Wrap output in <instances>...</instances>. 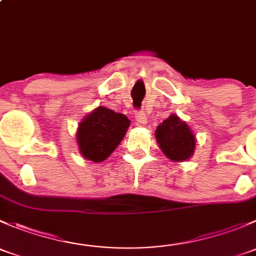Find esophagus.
<instances>
[{
  "label": "esophagus",
  "mask_w": 256,
  "mask_h": 256,
  "mask_svg": "<svg viewBox=\"0 0 256 256\" xmlns=\"http://www.w3.org/2000/svg\"><path fill=\"white\" fill-rule=\"evenodd\" d=\"M136 121H138V125H146L147 124V116L144 112H138L135 116Z\"/></svg>",
  "instance_id": "obj_1"
}]
</instances>
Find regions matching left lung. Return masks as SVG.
<instances>
[{
    "instance_id": "left-lung-1",
    "label": "left lung",
    "mask_w": 256,
    "mask_h": 256,
    "mask_svg": "<svg viewBox=\"0 0 256 256\" xmlns=\"http://www.w3.org/2000/svg\"><path fill=\"white\" fill-rule=\"evenodd\" d=\"M156 141L167 158L183 162L193 156L196 150V136L187 122L176 114H171L154 131Z\"/></svg>"
}]
</instances>
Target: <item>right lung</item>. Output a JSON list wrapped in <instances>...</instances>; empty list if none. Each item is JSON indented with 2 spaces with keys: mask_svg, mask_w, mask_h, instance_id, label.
<instances>
[{
  "mask_svg": "<svg viewBox=\"0 0 256 256\" xmlns=\"http://www.w3.org/2000/svg\"><path fill=\"white\" fill-rule=\"evenodd\" d=\"M130 122L124 114L98 106L78 125L76 144L82 156L94 164L105 161L122 141Z\"/></svg>",
  "mask_w": 256,
  "mask_h": 256,
  "instance_id": "right-lung-1",
  "label": "right lung"
}]
</instances>
